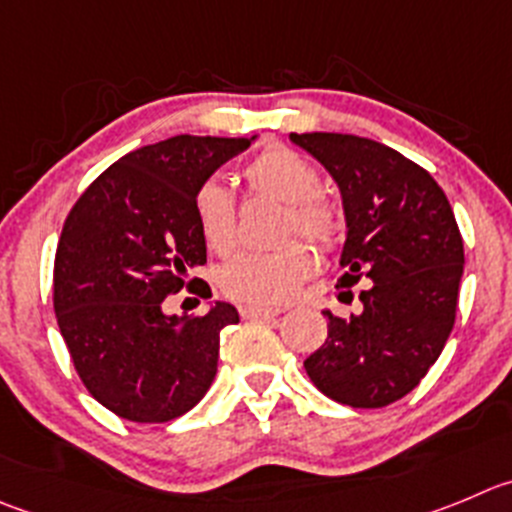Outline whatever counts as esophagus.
<instances>
[{
  "mask_svg": "<svg viewBox=\"0 0 512 512\" xmlns=\"http://www.w3.org/2000/svg\"><path fill=\"white\" fill-rule=\"evenodd\" d=\"M281 309L276 306H241L243 319H271V316H279Z\"/></svg>",
  "mask_w": 512,
  "mask_h": 512,
  "instance_id": "34e87169",
  "label": "esophagus"
}]
</instances>
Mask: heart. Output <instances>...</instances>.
I'll return each instance as SVG.
<instances>
[{
    "label": "heart",
    "mask_w": 512,
    "mask_h": 512,
    "mask_svg": "<svg viewBox=\"0 0 512 512\" xmlns=\"http://www.w3.org/2000/svg\"><path fill=\"white\" fill-rule=\"evenodd\" d=\"M248 188L259 196L289 206L286 233L301 231L319 246H332L339 236V213L319 196L321 175L314 163L289 148H269L243 170ZM193 216L203 243L218 256H228L238 243L236 201L226 183L211 178L196 191ZM316 253L306 241H289L274 251L238 253L218 274L223 294L243 304H281L314 274Z\"/></svg>",
    "instance_id": "1"
}]
</instances>
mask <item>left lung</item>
<instances>
[{
  "label": "left lung",
  "mask_w": 512,
  "mask_h": 512,
  "mask_svg": "<svg viewBox=\"0 0 512 512\" xmlns=\"http://www.w3.org/2000/svg\"><path fill=\"white\" fill-rule=\"evenodd\" d=\"M319 160L342 193L347 238L339 286L372 281L364 309L329 319V337L306 357L316 389L349 407H384L420 384L455 324L462 236L435 178L397 150L342 133L289 135Z\"/></svg>",
  "instance_id": "8db88e82"
}]
</instances>
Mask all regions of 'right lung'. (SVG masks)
<instances>
[{"instance_id":"right-lung-1","label":"right lung","mask_w":512,"mask_h":512,"mask_svg":"<svg viewBox=\"0 0 512 512\" xmlns=\"http://www.w3.org/2000/svg\"><path fill=\"white\" fill-rule=\"evenodd\" d=\"M251 138L175 135L113 163L72 206L55 256V314L87 392L130 422L186 415L211 387L236 306L165 314L206 264L198 188Z\"/></svg>"}]
</instances>
